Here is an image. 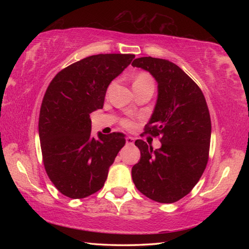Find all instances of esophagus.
<instances>
[{"instance_id":"34e87169","label":"esophagus","mask_w":249,"mask_h":249,"mask_svg":"<svg viewBox=\"0 0 249 249\" xmlns=\"http://www.w3.org/2000/svg\"><path fill=\"white\" fill-rule=\"evenodd\" d=\"M134 142H135V139L133 138V137H127V138H126V143L127 144L134 145Z\"/></svg>"}]
</instances>
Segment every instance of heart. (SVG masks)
<instances>
[{
    "label": "heart",
    "instance_id": "1",
    "mask_svg": "<svg viewBox=\"0 0 249 249\" xmlns=\"http://www.w3.org/2000/svg\"><path fill=\"white\" fill-rule=\"evenodd\" d=\"M147 86H154V81H153L152 77L147 72H139L134 79V82H133L134 89L147 87ZM122 124H123V126H125V127L129 128L133 126V122L129 120H124L122 122Z\"/></svg>",
    "mask_w": 249,
    "mask_h": 249
}]
</instances>
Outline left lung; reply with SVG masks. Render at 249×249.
<instances>
[{"label": "left lung", "instance_id": "1", "mask_svg": "<svg viewBox=\"0 0 249 249\" xmlns=\"http://www.w3.org/2000/svg\"><path fill=\"white\" fill-rule=\"evenodd\" d=\"M131 65L149 71L157 81V102L144 133L160 137L161 142L160 149L153 151L143 140H136L141 156L131 169V177L147 198L177 202L195 187L208 163V105L200 88L174 63L143 56Z\"/></svg>", "mask_w": 249, "mask_h": 249}]
</instances>
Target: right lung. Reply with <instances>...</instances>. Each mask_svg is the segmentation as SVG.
<instances>
[{
	"instance_id": "add662e5",
	"label": "right lung",
	"mask_w": 249,
	"mask_h": 249,
	"mask_svg": "<svg viewBox=\"0 0 249 249\" xmlns=\"http://www.w3.org/2000/svg\"><path fill=\"white\" fill-rule=\"evenodd\" d=\"M134 54H97L67 66L52 79L41 103L38 133L43 161L61 194L81 199L104 186L125 144L121 133L91 135L89 113L104 107L110 82Z\"/></svg>"
}]
</instances>
